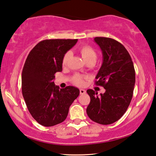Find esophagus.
<instances>
[{
  "mask_svg": "<svg viewBox=\"0 0 156 156\" xmlns=\"http://www.w3.org/2000/svg\"><path fill=\"white\" fill-rule=\"evenodd\" d=\"M85 93H86V91L84 90V89H80V94H84Z\"/></svg>",
  "mask_w": 156,
  "mask_h": 156,
  "instance_id": "obj_1",
  "label": "esophagus"
}]
</instances>
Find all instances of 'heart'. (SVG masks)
<instances>
[{
  "label": "heart",
  "mask_w": 156,
  "mask_h": 156,
  "mask_svg": "<svg viewBox=\"0 0 156 156\" xmlns=\"http://www.w3.org/2000/svg\"><path fill=\"white\" fill-rule=\"evenodd\" d=\"M79 52L81 54L84 62H87L89 61L95 62L96 59V53L91 47L89 45H83L79 49ZM71 56V53L68 51L64 55L62 58V63L63 65L67 64L69 59ZM84 77L80 74H76L72 78V83L77 86H82L84 84Z\"/></svg>",
  "instance_id": "1"
}]
</instances>
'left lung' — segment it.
I'll return each mask as SVG.
<instances>
[{"label": "left lung", "instance_id": "1", "mask_svg": "<svg viewBox=\"0 0 156 156\" xmlns=\"http://www.w3.org/2000/svg\"><path fill=\"white\" fill-rule=\"evenodd\" d=\"M102 54V64L96 78L97 85L105 92L99 96L93 89L87 92L90 103L87 113L91 120L101 125H110L125 114L133 96L136 73L127 50L119 42L110 38L96 37Z\"/></svg>", "mask_w": 156, "mask_h": 156}]
</instances>
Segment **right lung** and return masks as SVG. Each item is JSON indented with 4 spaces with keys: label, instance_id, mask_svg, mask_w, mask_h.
I'll return each instance as SVG.
<instances>
[{
    "label": "right lung",
    "instance_id": "right-lung-1",
    "mask_svg": "<svg viewBox=\"0 0 156 156\" xmlns=\"http://www.w3.org/2000/svg\"><path fill=\"white\" fill-rule=\"evenodd\" d=\"M78 39H49L31 50L22 72V93L29 112L40 125L51 126L63 122L80 94L72 86L59 89L55 73L62 70V58Z\"/></svg>",
    "mask_w": 156,
    "mask_h": 156
}]
</instances>
